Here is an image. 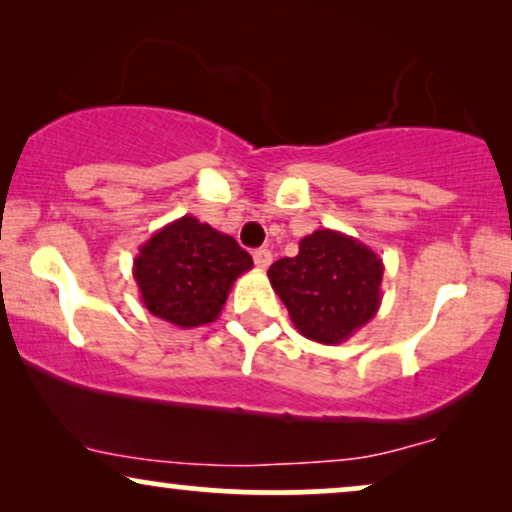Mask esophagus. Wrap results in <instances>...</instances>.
I'll return each mask as SVG.
<instances>
[{
    "label": "esophagus",
    "mask_w": 512,
    "mask_h": 512,
    "mask_svg": "<svg viewBox=\"0 0 512 512\" xmlns=\"http://www.w3.org/2000/svg\"><path fill=\"white\" fill-rule=\"evenodd\" d=\"M252 260H255V264L260 269H267L269 264H271V260H274V255H271L269 248H260V250L252 252Z\"/></svg>",
    "instance_id": "obj_1"
}]
</instances>
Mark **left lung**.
<instances>
[{"mask_svg":"<svg viewBox=\"0 0 512 512\" xmlns=\"http://www.w3.org/2000/svg\"><path fill=\"white\" fill-rule=\"evenodd\" d=\"M384 262L372 248L342 231L316 229L299 241L295 257L269 267V281L299 335L342 344L377 316Z\"/></svg>","mask_w":512,"mask_h":512,"instance_id":"left-lung-1","label":"left lung"}]
</instances>
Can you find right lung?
Wrapping results in <instances>:
<instances>
[{
	"mask_svg": "<svg viewBox=\"0 0 512 512\" xmlns=\"http://www.w3.org/2000/svg\"><path fill=\"white\" fill-rule=\"evenodd\" d=\"M250 269L252 257L234 238L194 215L154 231L133 260L142 304L177 327L217 320L231 285Z\"/></svg>",
	"mask_w": 512,
	"mask_h": 512,
	"instance_id": "obj_1",
	"label": "right lung"
}]
</instances>
